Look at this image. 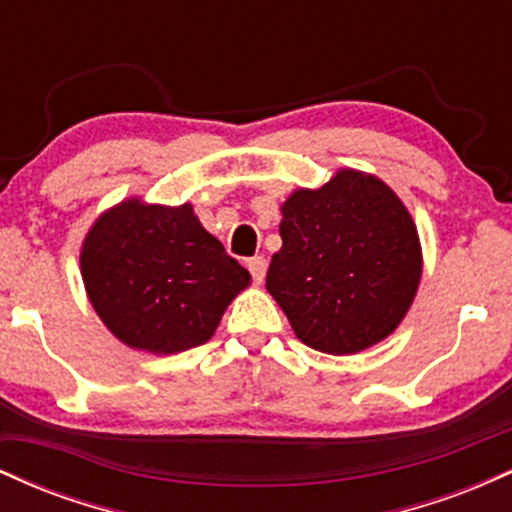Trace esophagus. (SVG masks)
<instances>
[{
	"label": "esophagus",
	"mask_w": 512,
	"mask_h": 512,
	"mask_svg": "<svg viewBox=\"0 0 512 512\" xmlns=\"http://www.w3.org/2000/svg\"><path fill=\"white\" fill-rule=\"evenodd\" d=\"M248 269L255 284H262L264 276H267V260L264 257H252V260H248Z\"/></svg>",
	"instance_id": "obj_1"
}]
</instances>
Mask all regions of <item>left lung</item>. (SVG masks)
<instances>
[{"label": "left lung", "instance_id": "obj_1", "mask_svg": "<svg viewBox=\"0 0 512 512\" xmlns=\"http://www.w3.org/2000/svg\"><path fill=\"white\" fill-rule=\"evenodd\" d=\"M281 250L267 291L310 349L366 351L397 330L424 272L409 209L378 175L339 168L281 204Z\"/></svg>", "mask_w": 512, "mask_h": 512}]
</instances>
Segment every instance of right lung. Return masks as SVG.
<instances>
[{
    "instance_id": "1",
    "label": "right lung",
    "mask_w": 512,
    "mask_h": 512,
    "mask_svg": "<svg viewBox=\"0 0 512 512\" xmlns=\"http://www.w3.org/2000/svg\"><path fill=\"white\" fill-rule=\"evenodd\" d=\"M79 262L103 325L129 349L156 356L207 344L250 286L248 269L226 255L190 202L122 199L88 228Z\"/></svg>"
}]
</instances>
